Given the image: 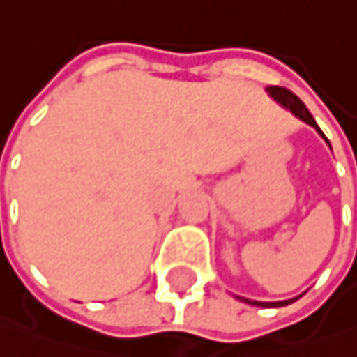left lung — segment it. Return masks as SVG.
<instances>
[{"label":"left lung","instance_id":"1","mask_svg":"<svg viewBox=\"0 0 357 357\" xmlns=\"http://www.w3.org/2000/svg\"><path fill=\"white\" fill-rule=\"evenodd\" d=\"M268 93L272 96V98L278 102V105H282L284 109H289L296 117H300L302 121H306V124H310L312 128H317V132L326 139V135L321 132V128L317 126V121H314V117L310 115V111L306 109V105L298 98V96L294 93V91H289V89H284V87H268ZM328 141V139H326ZM330 145V143H328ZM300 298V296H298ZM298 298H294V300H282V302H255V300H246V298H240L242 302H246V304H252V306H264V308H278V306H287V304H291V302H296Z\"/></svg>","mask_w":357,"mask_h":357}]
</instances>
